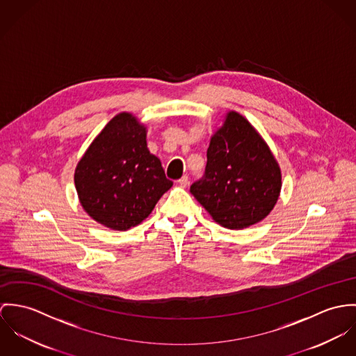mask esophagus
<instances>
[{
    "instance_id": "34e87169",
    "label": "esophagus",
    "mask_w": 356,
    "mask_h": 356,
    "mask_svg": "<svg viewBox=\"0 0 356 356\" xmlns=\"http://www.w3.org/2000/svg\"><path fill=\"white\" fill-rule=\"evenodd\" d=\"M177 183H179V186L180 187H183V188H186L187 186H188V176H181L179 180H177Z\"/></svg>"
}]
</instances>
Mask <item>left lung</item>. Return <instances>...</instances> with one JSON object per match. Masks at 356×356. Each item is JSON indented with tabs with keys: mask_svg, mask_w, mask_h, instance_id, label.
I'll return each instance as SVG.
<instances>
[{
	"mask_svg": "<svg viewBox=\"0 0 356 356\" xmlns=\"http://www.w3.org/2000/svg\"><path fill=\"white\" fill-rule=\"evenodd\" d=\"M281 172L268 145L236 112L213 135L203 176L190 191L216 222L243 229L264 220L275 207Z\"/></svg>",
	"mask_w": 356,
	"mask_h": 356,
	"instance_id": "left-lung-1",
	"label": "left lung"
}]
</instances>
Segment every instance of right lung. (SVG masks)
Wrapping results in <instances>:
<instances>
[{
	"instance_id": "1",
	"label": "right lung",
	"mask_w": 356,
	"mask_h": 356,
	"mask_svg": "<svg viewBox=\"0 0 356 356\" xmlns=\"http://www.w3.org/2000/svg\"><path fill=\"white\" fill-rule=\"evenodd\" d=\"M172 184L147 149L146 128L129 113L109 121L75 172L83 209L116 231L140 224Z\"/></svg>"
}]
</instances>
